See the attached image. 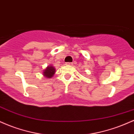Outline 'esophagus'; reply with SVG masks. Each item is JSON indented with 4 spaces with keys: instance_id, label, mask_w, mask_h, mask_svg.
<instances>
[{
    "instance_id": "obj_1",
    "label": "esophagus",
    "mask_w": 134,
    "mask_h": 134,
    "mask_svg": "<svg viewBox=\"0 0 134 134\" xmlns=\"http://www.w3.org/2000/svg\"><path fill=\"white\" fill-rule=\"evenodd\" d=\"M72 62H66L65 63V65H72Z\"/></svg>"
}]
</instances>
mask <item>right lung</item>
<instances>
[{"instance_id":"obj_1","label":"right lung","mask_w":134,"mask_h":134,"mask_svg":"<svg viewBox=\"0 0 134 134\" xmlns=\"http://www.w3.org/2000/svg\"><path fill=\"white\" fill-rule=\"evenodd\" d=\"M55 72V69L54 68V67H53V66L51 65L48 66L47 69L44 70L43 75L46 77L50 79V78H51L54 75Z\"/></svg>"}]
</instances>
